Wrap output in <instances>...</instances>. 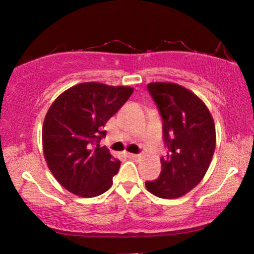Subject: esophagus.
<instances>
[{
  "mask_svg": "<svg viewBox=\"0 0 254 254\" xmlns=\"http://www.w3.org/2000/svg\"><path fill=\"white\" fill-rule=\"evenodd\" d=\"M127 157L130 159H138L140 158V155H135V154H127Z\"/></svg>",
  "mask_w": 254,
  "mask_h": 254,
  "instance_id": "34e87169",
  "label": "esophagus"
}]
</instances>
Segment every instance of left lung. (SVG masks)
<instances>
[{
  "mask_svg": "<svg viewBox=\"0 0 254 254\" xmlns=\"http://www.w3.org/2000/svg\"><path fill=\"white\" fill-rule=\"evenodd\" d=\"M148 90L163 118L168 154L161 159L159 178L145 187L162 199H178L192 190L209 168L216 147L214 119L206 104L185 86L154 82Z\"/></svg>",
  "mask_w": 254,
  "mask_h": 254,
  "instance_id": "8db88e82",
  "label": "left lung"
}]
</instances>
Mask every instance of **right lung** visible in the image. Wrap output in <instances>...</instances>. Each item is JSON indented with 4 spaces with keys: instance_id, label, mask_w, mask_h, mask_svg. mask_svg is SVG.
<instances>
[{
    "instance_id": "right-lung-1",
    "label": "right lung",
    "mask_w": 254,
    "mask_h": 254,
    "mask_svg": "<svg viewBox=\"0 0 254 254\" xmlns=\"http://www.w3.org/2000/svg\"><path fill=\"white\" fill-rule=\"evenodd\" d=\"M134 89L98 82L76 84L48 109L43 125V151L61 186L83 197L98 196L112 186L120 161L100 147L103 127Z\"/></svg>"
}]
</instances>
